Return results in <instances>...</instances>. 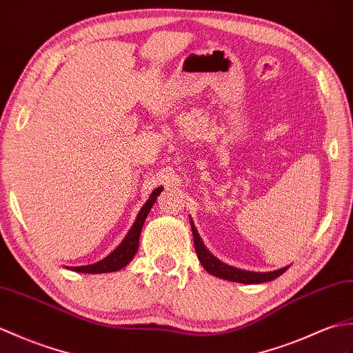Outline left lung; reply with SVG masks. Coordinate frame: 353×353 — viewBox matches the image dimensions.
<instances>
[{"label": "left lung", "instance_id": "left-lung-1", "mask_svg": "<svg viewBox=\"0 0 353 353\" xmlns=\"http://www.w3.org/2000/svg\"><path fill=\"white\" fill-rule=\"evenodd\" d=\"M192 232H193V240H194V250H196V255L199 258L202 268L213 276L226 279V281H232V283H240V284H261V283H269V281H273L275 278L281 276L288 269L287 265V268L273 270V272H249V270L232 268V265H228L222 263L221 260H217V258L210 252V250L205 248V245H203V241L201 240L194 226H192Z\"/></svg>", "mask_w": 353, "mask_h": 353}]
</instances>
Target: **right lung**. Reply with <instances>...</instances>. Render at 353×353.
I'll return each instance as SVG.
<instances>
[{"label": "right lung", "instance_id": "obj_1", "mask_svg": "<svg viewBox=\"0 0 353 353\" xmlns=\"http://www.w3.org/2000/svg\"><path fill=\"white\" fill-rule=\"evenodd\" d=\"M160 190L157 189L151 193L150 199L145 202V205L142 210L139 211V214L136 217L134 223L127 232V236L123 237V240L119 243L114 250H112L103 260H99L98 263L88 264V265H80V268H72L75 272H81V273H110V272H117L123 269L125 265L130 264L132 258L137 254L139 250V240H140V232H142L143 223L146 221L148 214L152 208V205L157 201V196H159Z\"/></svg>", "mask_w": 353, "mask_h": 353}]
</instances>
